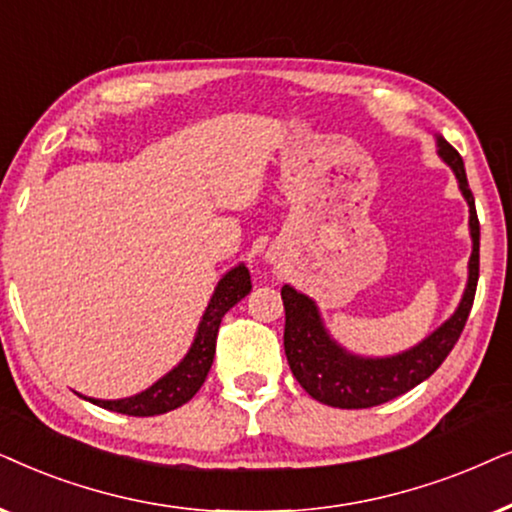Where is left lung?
Masks as SVG:
<instances>
[{
	"label": "left lung",
	"mask_w": 512,
	"mask_h": 512,
	"mask_svg": "<svg viewBox=\"0 0 512 512\" xmlns=\"http://www.w3.org/2000/svg\"><path fill=\"white\" fill-rule=\"evenodd\" d=\"M438 154L454 170L463 199L470 210V238L473 252L468 262V285L463 290L459 309L445 320L433 335L412 346L410 351L388 358H363L342 349L335 339L327 335L318 306L302 292L283 285L281 297L285 306V332L283 346L290 370L311 398L339 410H363L398 398L414 388L442 365L454 344L459 342L466 325L470 306L475 299L480 276V222L475 213V199L468 187L466 168L456 149L438 135Z\"/></svg>",
	"instance_id": "obj_1"
}]
</instances>
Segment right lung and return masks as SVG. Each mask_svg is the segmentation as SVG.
<instances>
[{
	"mask_svg": "<svg viewBox=\"0 0 512 512\" xmlns=\"http://www.w3.org/2000/svg\"><path fill=\"white\" fill-rule=\"evenodd\" d=\"M250 271L238 264L229 271V274L222 276V281L217 283V288L210 297L208 309L203 313L199 330H196L192 349L182 363L173 367L166 377H161L156 384H152L147 391L138 395H131V398L121 400H95L86 398L88 403L105 407V410L128 414V417H156V414H166L170 410H177L189 400L194 398L196 391L206 381L210 365H213L215 358V342H217V330H220V323L231 306L241 302V299L250 292Z\"/></svg>",
	"mask_w": 512,
	"mask_h": 512,
	"instance_id": "right-lung-1",
	"label": "right lung"
}]
</instances>
